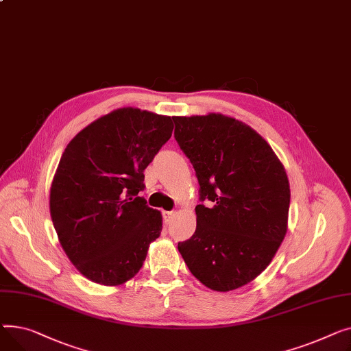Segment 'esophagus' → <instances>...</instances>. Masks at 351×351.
I'll return each instance as SVG.
<instances>
[{
    "label": "esophagus",
    "mask_w": 351,
    "mask_h": 351,
    "mask_svg": "<svg viewBox=\"0 0 351 351\" xmlns=\"http://www.w3.org/2000/svg\"><path fill=\"white\" fill-rule=\"evenodd\" d=\"M162 215H164V221H166V223H169V222H171V219L176 215V213L174 211H164Z\"/></svg>",
    "instance_id": "obj_1"
}]
</instances>
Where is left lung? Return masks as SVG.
<instances>
[{
  "instance_id": "8db88e82",
  "label": "left lung",
  "mask_w": 351,
  "mask_h": 351,
  "mask_svg": "<svg viewBox=\"0 0 351 351\" xmlns=\"http://www.w3.org/2000/svg\"><path fill=\"white\" fill-rule=\"evenodd\" d=\"M174 137L195 170L194 235L178 243L191 274L217 292L259 276L287 231L291 187L283 164L251 126L221 113L174 116Z\"/></svg>"
}]
</instances>
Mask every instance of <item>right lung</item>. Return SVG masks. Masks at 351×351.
Segmentation results:
<instances>
[{
	"label": "right lung",
	"instance_id": "1",
	"mask_svg": "<svg viewBox=\"0 0 351 351\" xmlns=\"http://www.w3.org/2000/svg\"><path fill=\"white\" fill-rule=\"evenodd\" d=\"M170 116L116 109L66 146L49 193L62 250L89 280L119 286L141 269L162 217L137 194L144 170L173 133Z\"/></svg>",
	"mask_w": 351,
	"mask_h": 351
}]
</instances>
